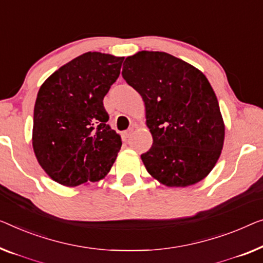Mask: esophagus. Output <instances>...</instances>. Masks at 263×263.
Listing matches in <instances>:
<instances>
[{"mask_svg": "<svg viewBox=\"0 0 263 263\" xmlns=\"http://www.w3.org/2000/svg\"><path fill=\"white\" fill-rule=\"evenodd\" d=\"M131 133H132V128H130V130H127V131H124L123 133H121V138H123V140H125V142H126V140L130 138Z\"/></svg>", "mask_w": 263, "mask_h": 263, "instance_id": "1", "label": "esophagus"}]
</instances>
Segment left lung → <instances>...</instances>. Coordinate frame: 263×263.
I'll list each match as a JSON object with an SVG mask.
<instances>
[{
    "instance_id": "8db88e82",
    "label": "left lung",
    "mask_w": 263,
    "mask_h": 263,
    "mask_svg": "<svg viewBox=\"0 0 263 263\" xmlns=\"http://www.w3.org/2000/svg\"><path fill=\"white\" fill-rule=\"evenodd\" d=\"M121 76L142 96L152 146L142 155L148 174L167 186L206 177L221 155L224 124L201 70L164 52L126 58Z\"/></svg>"
}]
</instances>
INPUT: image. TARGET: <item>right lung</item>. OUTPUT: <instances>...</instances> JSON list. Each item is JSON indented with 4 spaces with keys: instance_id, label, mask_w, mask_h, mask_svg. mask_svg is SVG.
Returning <instances> with one entry per match:
<instances>
[{
    "instance_id": "add662e5",
    "label": "right lung",
    "mask_w": 263,
    "mask_h": 263,
    "mask_svg": "<svg viewBox=\"0 0 263 263\" xmlns=\"http://www.w3.org/2000/svg\"><path fill=\"white\" fill-rule=\"evenodd\" d=\"M124 58L88 52L54 72L34 107L35 156L53 181L66 186L97 182L111 169L121 138L107 123L104 97Z\"/></svg>"
}]
</instances>
